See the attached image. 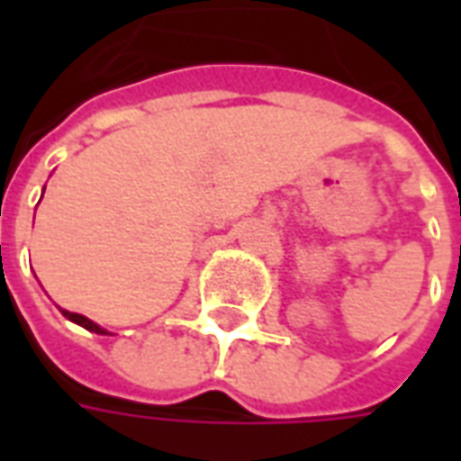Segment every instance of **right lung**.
<instances>
[{
	"label": "right lung",
	"mask_w": 461,
	"mask_h": 461,
	"mask_svg": "<svg viewBox=\"0 0 461 461\" xmlns=\"http://www.w3.org/2000/svg\"><path fill=\"white\" fill-rule=\"evenodd\" d=\"M64 316L68 321H74V323H78V326H84L86 330H91V333H101V336H108V330L101 329L98 323H94L91 319H86V316H81V313H71V311H64Z\"/></svg>",
	"instance_id": "1"
}]
</instances>
